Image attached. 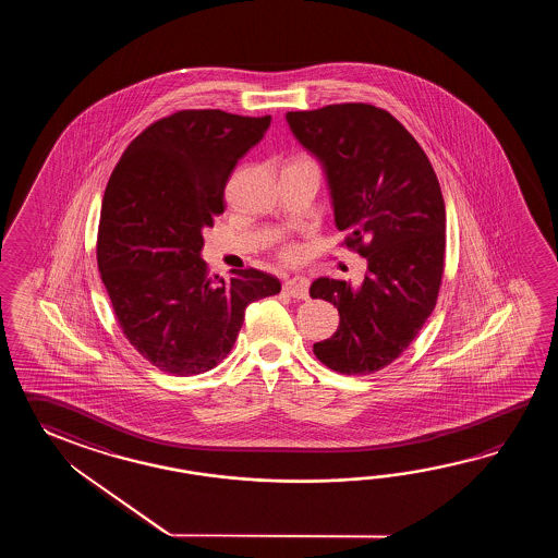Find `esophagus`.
Wrapping results in <instances>:
<instances>
[{"mask_svg": "<svg viewBox=\"0 0 558 558\" xmlns=\"http://www.w3.org/2000/svg\"><path fill=\"white\" fill-rule=\"evenodd\" d=\"M308 287H311V281L307 277L295 275L284 281L283 291L287 295L295 296V299H308Z\"/></svg>", "mask_w": 558, "mask_h": 558, "instance_id": "34e87169", "label": "esophagus"}]
</instances>
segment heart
Masks as SVG:
<instances>
[{
	"label": "heart",
	"instance_id": "heart-1",
	"mask_svg": "<svg viewBox=\"0 0 558 558\" xmlns=\"http://www.w3.org/2000/svg\"><path fill=\"white\" fill-rule=\"evenodd\" d=\"M281 255H283L287 262H293V259H296V247H293V245H289V247H284L283 253H281Z\"/></svg>",
	"mask_w": 558,
	"mask_h": 558
}]
</instances>
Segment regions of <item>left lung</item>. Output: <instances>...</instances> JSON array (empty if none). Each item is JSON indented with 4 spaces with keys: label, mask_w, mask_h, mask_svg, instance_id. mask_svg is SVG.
I'll return each mask as SVG.
<instances>
[{
    "label": "left lung",
    "mask_w": 558,
    "mask_h": 558,
    "mask_svg": "<svg viewBox=\"0 0 558 558\" xmlns=\"http://www.w3.org/2000/svg\"><path fill=\"white\" fill-rule=\"evenodd\" d=\"M284 119L323 167L347 247L367 257L359 287L331 277L311 284L313 299L339 311L337 331L313 351L337 373H375L403 353L437 303L445 263L439 179L415 137L379 107L341 104Z\"/></svg>",
    "instance_id": "obj_1"
}]
</instances>
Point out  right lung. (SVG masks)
<instances>
[{
	"label": "right lung",
	"instance_id": "1",
	"mask_svg": "<svg viewBox=\"0 0 558 558\" xmlns=\"http://www.w3.org/2000/svg\"><path fill=\"white\" fill-rule=\"evenodd\" d=\"M269 125L271 116L179 111L137 135L109 178L97 265L125 337L166 373L217 367L245 308L281 291L257 269L207 277L202 259L203 229L223 214L227 181Z\"/></svg>",
	"mask_w": 558,
	"mask_h": 558
}]
</instances>
